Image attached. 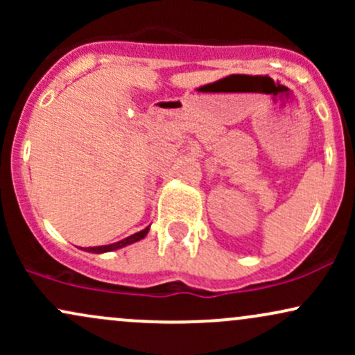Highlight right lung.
<instances>
[{"label":"right lung","instance_id":"1","mask_svg":"<svg viewBox=\"0 0 355 355\" xmlns=\"http://www.w3.org/2000/svg\"><path fill=\"white\" fill-rule=\"evenodd\" d=\"M148 230H150V225L146 227V229H144V230L137 232V234L130 235V237H126V239H123V240H118V242H115V243H110V245L87 247V248L80 247V248H81V250H85V252H89V254H105V252H113V250H118V248H123V247H126V245H132V243L138 242V240L145 239L146 234H148Z\"/></svg>","mask_w":355,"mask_h":355}]
</instances>
